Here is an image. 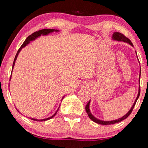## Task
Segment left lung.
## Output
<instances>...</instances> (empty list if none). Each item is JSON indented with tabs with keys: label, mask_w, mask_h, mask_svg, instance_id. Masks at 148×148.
<instances>
[{
	"label": "left lung",
	"mask_w": 148,
	"mask_h": 148,
	"mask_svg": "<svg viewBox=\"0 0 148 148\" xmlns=\"http://www.w3.org/2000/svg\"><path fill=\"white\" fill-rule=\"evenodd\" d=\"M112 39L114 40H116V41H118V42H126V43H128L129 44L131 45L132 47H133V44H132L131 41L130 40L127 38L126 36H125L123 34L120 33V32H115L112 34ZM136 56H137V53H136ZM140 74H141V69H140V75H139V84H140ZM140 87L139 86L138 87V95L136 97V99L135 100V101L134 102V104H132V107L131 108V109H130L129 111L127 112V113L123 116L121 117H120V118L117 119H115V120H112V121H102V120L101 119H97V117H95L94 116H92V114H91V111H90V108H89V106H90V102H91V100L89 101L88 103L87 104V105L86 106V112L87 114H88V116L90 119H91L92 121H94L96 123H98V124H101V125H112V124H115V123H119L120 121H123V120H124L125 119H126L127 117H128V116H129L130 114H131V112L132 111V110H133L134 107L135 106V104H136V102L137 101L138 99V97L140 96Z\"/></svg>",
	"instance_id": "left-lung-1"
}]
</instances>
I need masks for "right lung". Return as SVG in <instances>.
Listing matches in <instances>:
<instances>
[{
	"label": "right lung",
	"mask_w": 148,
	"mask_h": 148,
	"mask_svg": "<svg viewBox=\"0 0 148 148\" xmlns=\"http://www.w3.org/2000/svg\"><path fill=\"white\" fill-rule=\"evenodd\" d=\"M59 32V30H56V29H42V30H40V31H36V32H34V33H32L31 35H30V36H29L27 38H26L25 40V42H23V44L21 45V46L20 47V48L19 49L18 51H17V53H16V57H15V59H14V62H13V65H12V71H13V69H14V65H15V63H16V61L17 60V57H18V55L19 53V52L21 51V49L24 48L26 46H27L30 42H31V41H34V40H36V38H39V37H40L41 36H46V35H48L50 33H52V32ZM11 77H12V75L10 76V79H11ZM64 96H63L62 97V99H61V101H62V99H64ZM59 107L60 106H59L58 109L57 110V111L56 112V113H55L53 116H51V117H47V118H46V119H35V118H31V117H30V119H32V120H34V121H47V120H49L50 119L53 118V117L56 116V114L57 113V112H58V110L59 109ZM17 111L19 112V110H17Z\"/></svg>",
	"instance_id": "right-lung-1"
}]
</instances>
